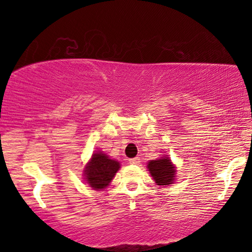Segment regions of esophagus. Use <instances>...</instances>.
<instances>
[{
  "label": "esophagus",
  "instance_id": "esophagus-1",
  "mask_svg": "<svg viewBox=\"0 0 252 252\" xmlns=\"http://www.w3.org/2000/svg\"><path fill=\"white\" fill-rule=\"evenodd\" d=\"M129 162L131 164H139L141 161H140V158L136 157V158H133V159H130Z\"/></svg>",
  "mask_w": 252,
  "mask_h": 252
}]
</instances>
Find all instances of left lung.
<instances>
[{"label":"left lung","mask_w":252,"mask_h":252,"mask_svg":"<svg viewBox=\"0 0 252 252\" xmlns=\"http://www.w3.org/2000/svg\"><path fill=\"white\" fill-rule=\"evenodd\" d=\"M148 169L158 186L167 187L173 183L176 178V167L169 157H162L160 159L149 161Z\"/></svg>","instance_id":"obj_1"}]
</instances>
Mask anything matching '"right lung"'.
<instances>
[{"mask_svg":"<svg viewBox=\"0 0 252 252\" xmlns=\"http://www.w3.org/2000/svg\"><path fill=\"white\" fill-rule=\"evenodd\" d=\"M119 169L120 162L110 159L103 152L96 151L85 165L83 174L89 186L94 190H102L110 185Z\"/></svg>","mask_w":252,"mask_h":252,"instance_id":"obj_1","label":"right lung"}]
</instances>
